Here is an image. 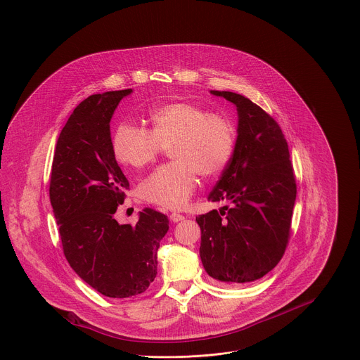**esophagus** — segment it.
<instances>
[{
	"label": "esophagus",
	"instance_id": "esophagus-1",
	"mask_svg": "<svg viewBox=\"0 0 360 360\" xmlns=\"http://www.w3.org/2000/svg\"><path fill=\"white\" fill-rule=\"evenodd\" d=\"M169 219L172 222H179V221L185 219V217L182 216V214H178V213H172V214H169Z\"/></svg>",
	"mask_w": 360,
	"mask_h": 360
}]
</instances>
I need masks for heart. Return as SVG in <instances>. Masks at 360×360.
Here are the masks:
<instances>
[{
    "mask_svg": "<svg viewBox=\"0 0 360 360\" xmlns=\"http://www.w3.org/2000/svg\"><path fill=\"white\" fill-rule=\"evenodd\" d=\"M147 122L148 131L121 122L112 134V153L118 162L143 168L162 147H169L175 161L151 172L141 184L139 196L150 205L179 210L193 195L199 174L213 179L226 169L235 151L236 128L228 117L191 101L154 107Z\"/></svg>",
    "mask_w": 360,
    "mask_h": 360,
    "instance_id": "b5f03b06",
    "label": "heart"
}]
</instances>
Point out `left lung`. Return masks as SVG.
I'll return each mask as SVG.
<instances>
[{
    "instance_id": "1",
    "label": "left lung",
    "mask_w": 360,
    "mask_h": 360,
    "mask_svg": "<svg viewBox=\"0 0 360 360\" xmlns=\"http://www.w3.org/2000/svg\"><path fill=\"white\" fill-rule=\"evenodd\" d=\"M212 93L233 103L239 120L232 160L209 195L210 202L231 206L196 217L200 259L217 281L248 284L271 271L285 253L296 181L277 121L242 94Z\"/></svg>"
}]
</instances>
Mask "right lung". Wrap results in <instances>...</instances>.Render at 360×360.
<instances>
[{
  "mask_svg": "<svg viewBox=\"0 0 360 360\" xmlns=\"http://www.w3.org/2000/svg\"><path fill=\"white\" fill-rule=\"evenodd\" d=\"M132 89L91 94L68 118L56 146L50 200L73 271L108 297L144 292L157 276V250L168 217L146 207L136 225L114 214L129 182L111 147L110 121Z\"/></svg>",
  "mask_w": 360,
  "mask_h": 360,
  "instance_id": "right-lung-1",
  "label": "right lung"
}]
</instances>
